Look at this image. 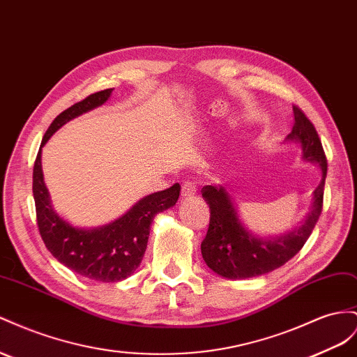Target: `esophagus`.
Listing matches in <instances>:
<instances>
[{"label": "esophagus", "instance_id": "obj_1", "mask_svg": "<svg viewBox=\"0 0 357 357\" xmlns=\"http://www.w3.org/2000/svg\"><path fill=\"white\" fill-rule=\"evenodd\" d=\"M181 198H190V197H194L195 194H197V186H195V183H192V181H185L183 183V186H181Z\"/></svg>", "mask_w": 357, "mask_h": 357}]
</instances>
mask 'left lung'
<instances>
[{
  "instance_id": "1",
  "label": "left lung",
  "mask_w": 357,
  "mask_h": 357,
  "mask_svg": "<svg viewBox=\"0 0 357 357\" xmlns=\"http://www.w3.org/2000/svg\"><path fill=\"white\" fill-rule=\"evenodd\" d=\"M294 126L285 141L297 142L302 159L315 163L321 172V181L312 192V202L302 224L276 236H259L248 229L238 216L233 197L225 186H204L202 198L210 207L207 236L201 243L206 264L216 275L227 279H248L261 276L284 266L301 250L311 236L321 215L327 162L314 124L293 107Z\"/></svg>"
}]
</instances>
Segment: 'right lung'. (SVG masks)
Returning a JSON list of instances; mask_svg holds the SVG:
<instances>
[{"instance_id": "1", "label": "right lung", "mask_w": 357, "mask_h": 357, "mask_svg": "<svg viewBox=\"0 0 357 357\" xmlns=\"http://www.w3.org/2000/svg\"><path fill=\"white\" fill-rule=\"evenodd\" d=\"M111 94L112 89L90 94L63 111L47 128L33 169L37 225L47 250L67 268L98 282H119L133 275L146 254L153 219L176 206L180 195V185L176 183L141 198L119 219L96 228L75 227L56 213L43 180L42 149L67 121L102 107Z\"/></svg>"}]
</instances>
